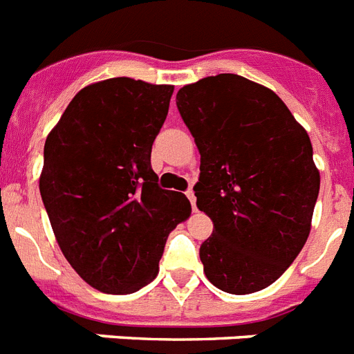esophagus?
<instances>
[{"instance_id":"34e87169","label":"esophagus","mask_w":354,"mask_h":354,"mask_svg":"<svg viewBox=\"0 0 354 354\" xmlns=\"http://www.w3.org/2000/svg\"><path fill=\"white\" fill-rule=\"evenodd\" d=\"M186 197H188L189 203H192V209H194V212H197V197H195L194 189H188V192H186Z\"/></svg>"}]
</instances>
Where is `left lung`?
Listing matches in <instances>:
<instances>
[{
	"label": "left lung",
	"mask_w": 354,
	"mask_h": 354,
	"mask_svg": "<svg viewBox=\"0 0 354 354\" xmlns=\"http://www.w3.org/2000/svg\"><path fill=\"white\" fill-rule=\"evenodd\" d=\"M177 108L201 153L197 208L213 223L204 275L226 293L261 291L311 232L320 171L308 131L273 90L236 74L186 84Z\"/></svg>",
	"instance_id": "obj_1"
}]
</instances>
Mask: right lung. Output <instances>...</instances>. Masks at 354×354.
<instances>
[{
    "mask_svg": "<svg viewBox=\"0 0 354 354\" xmlns=\"http://www.w3.org/2000/svg\"><path fill=\"white\" fill-rule=\"evenodd\" d=\"M174 86L131 77L75 93L45 142L39 192L55 241L86 284L136 293L159 273L166 239L192 213L186 195L160 189L151 145Z\"/></svg>",
    "mask_w": 354,
    "mask_h": 354,
    "instance_id": "right-lung-1",
    "label": "right lung"
}]
</instances>
